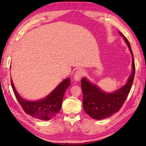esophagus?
I'll use <instances>...</instances> for the list:
<instances>
[{
    "label": "esophagus",
    "instance_id": "34e87169",
    "mask_svg": "<svg viewBox=\"0 0 146 146\" xmlns=\"http://www.w3.org/2000/svg\"><path fill=\"white\" fill-rule=\"evenodd\" d=\"M83 74H84V71L82 70H77L75 73V75H74V80L75 82H79L81 80L82 77L83 76Z\"/></svg>",
    "mask_w": 146,
    "mask_h": 146
}]
</instances>
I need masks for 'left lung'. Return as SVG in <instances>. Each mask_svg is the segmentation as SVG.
Returning <instances> with one entry per match:
<instances>
[{
    "mask_svg": "<svg viewBox=\"0 0 146 146\" xmlns=\"http://www.w3.org/2000/svg\"><path fill=\"white\" fill-rule=\"evenodd\" d=\"M119 32L127 45L132 55V73L124 85L112 92H107L86 78L81 80L83 95V107L89 116L96 120L106 119L117 113L124 103L131 90L135 75L134 56L130 43L122 33Z\"/></svg>",
    "mask_w": 146,
    "mask_h": 146,
    "instance_id": "obj_1",
    "label": "left lung"
}]
</instances>
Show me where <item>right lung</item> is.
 <instances>
[{
	"instance_id": "add662e5",
	"label": "right lung",
	"mask_w": 146,
	"mask_h": 146,
	"mask_svg": "<svg viewBox=\"0 0 146 146\" xmlns=\"http://www.w3.org/2000/svg\"><path fill=\"white\" fill-rule=\"evenodd\" d=\"M11 85L15 97L27 114L39 120H49L60 111L64 93L70 85V80L69 77L64 79L45 98L36 101L27 100L22 97L15 88L12 78Z\"/></svg>"
}]
</instances>
